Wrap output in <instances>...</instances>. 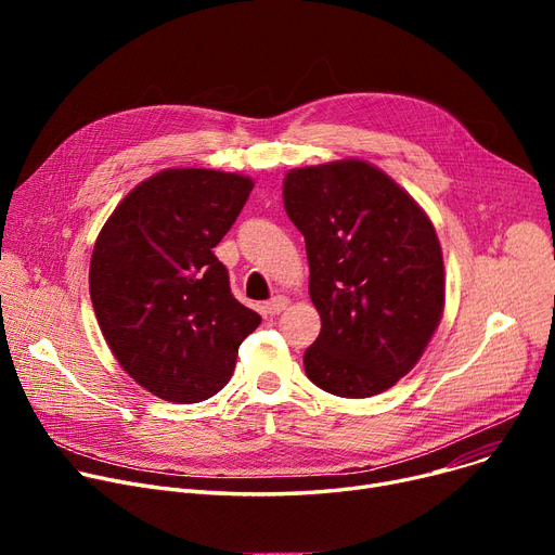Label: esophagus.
I'll list each match as a JSON object with an SVG mask.
<instances>
[{"label": "esophagus", "mask_w": 555, "mask_h": 555, "mask_svg": "<svg viewBox=\"0 0 555 555\" xmlns=\"http://www.w3.org/2000/svg\"><path fill=\"white\" fill-rule=\"evenodd\" d=\"M287 306H289V299L283 297V295H276V297H272L262 308H266L268 314H279V312H283Z\"/></svg>", "instance_id": "obj_1"}]
</instances>
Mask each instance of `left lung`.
Returning a JSON list of instances; mask_svg holds the SVG:
<instances>
[{"label": "left lung", "mask_w": 555, "mask_h": 555, "mask_svg": "<svg viewBox=\"0 0 555 555\" xmlns=\"http://www.w3.org/2000/svg\"><path fill=\"white\" fill-rule=\"evenodd\" d=\"M283 204L306 238L308 293L322 317L306 375L339 398L387 391L416 366L443 317L431 220L385 170L356 157L287 170Z\"/></svg>", "instance_id": "left-lung-1"}]
</instances>
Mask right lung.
Returning a JSON list of instances; mask_svg holds the SVG:
<instances>
[{
	"instance_id": "add662e5",
	"label": "right lung",
	"mask_w": 555,
	"mask_h": 555,
	"mask_svg": "<svg viewBox=\"0 0 555 555\" xmlns=\"http://www.w3.org/2000/svg\"><path fill=\"white\" fill-rule=\"evenodd\" d=\"M251 178L166 168L137 184L94 243L90 295L101 333L132 380L170 402L216 396L260 317L231 295L214 247Z\"/></svg>"
}]
</instances>
